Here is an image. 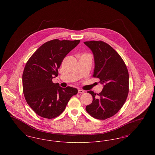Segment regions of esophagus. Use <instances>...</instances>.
I'll return each instance as SVG.
<instances>
[{
	"label": "esophagus",
	"instance_id": "34e87169",
	"mask_svg": "<svg viewBox=\"0 0 155 155\" xmlns=\"http://www.w3.org/2000/svg\"><path fill=\"white\" fill-rule=\"evenodd\" d=\"M78 94H84V91L83 90H81V89H78Z\"/></svg>",
	"mask_w": 155,
	"mask_h": 155
}]
</instances>
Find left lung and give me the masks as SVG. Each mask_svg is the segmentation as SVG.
<instances>
[{
	"label": "left lung",
	"mask_w": 155,
	"mask_h": 155,
	"mask_svg": "<svg viewBox=\"0 0 155 155\" xmlns=\"http://www.w3.org/2000/svg\"><path fill=\"white\" fill-rule=\"evenodd\" d=\"M84 44L94 56L93 77L98 78L99 83L104 85L99 94L87 92L92 96L93 101L85 109L94 118L105 120L116 114L126 101L129 92L128 69L120 54L107 43L91 41Z\"/></svg>",
	"instance_id": "8db88e82"
}]
</instances>
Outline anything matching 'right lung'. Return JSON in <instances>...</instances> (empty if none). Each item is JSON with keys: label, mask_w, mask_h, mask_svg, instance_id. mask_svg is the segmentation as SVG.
<instances>
[{"label": "right lung", "mask_w": 155, "mask_h": 155, "mask_svg": "<svg viewBox=\"0 0 155 155\" xmlns=\"http://www.w3.org/2000/svg\"><path fill=\"white\" fill-rule=\"evenodd\" d=\"M80 40L53 39L41 45L30 57L22 73V89L26 102L39 116L55 118L64 110L70 98L78 93L71 87L61 88L52 82L67 54Z\"/></svg>", "instance_id": "1"}]
</instances>
